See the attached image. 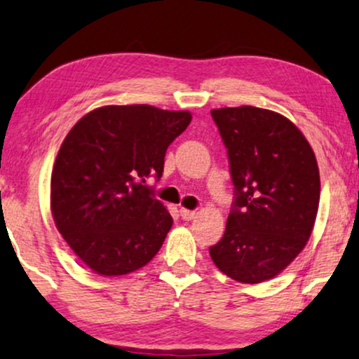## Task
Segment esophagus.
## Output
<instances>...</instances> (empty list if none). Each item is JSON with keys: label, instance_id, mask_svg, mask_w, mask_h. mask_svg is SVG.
<instances>
[{"label": "esophagus", "instance_id": "obj_1", "mask_svg": "<svg viewBox=\"0 0 359 359\" xmlns=\"http://www.w3.org/2000/svg\"><path fill=\"white\" fill-rule=\"evenodd\" d=\"M180 217H182L184 220H192L195 217V212L187 210V208H180Z\"/></svg>", "mask_w": 359, "mask_h": 359}]
</instances>
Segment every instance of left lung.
Wrapping results in <instances>:
<instances>
[{
    "instance_id": "obj_1",
    "label": "left lung",
    "mask_w": 359,
    "mask_h": 359,
    "mask_svg": "<svg viewBox=\"0 0 359 359\" xmlns=\"http://www.w3.org/2000/svg\"><path fill=\"white\" fill-rule=\"evenodd\" d=\"M210 114L226 147L235 197L224 237L208 252L222 273L260 283L287 269L310 238L318 164L305 135L278 112L242 106Z\"/></svg>"
}]
</instances>
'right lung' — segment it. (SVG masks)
<instances>
[{"label": "right lung", "instance_id": "right-lung-1", "mask_svg": "<svg viewBox=\"0 0 359 359\" xmlns=\"http://www.w3.org/2000/svg\"><path fill=\"white\" fill-rule=\"evenodd\" d=\"M187 111L147 104L94 109L66 135L51 175V212L62 238L99 275H127L161 250L172 217L146 180L164 172Z\"/></svg>", "mask_w": 359, "mask_h": 359}]
</instances>
